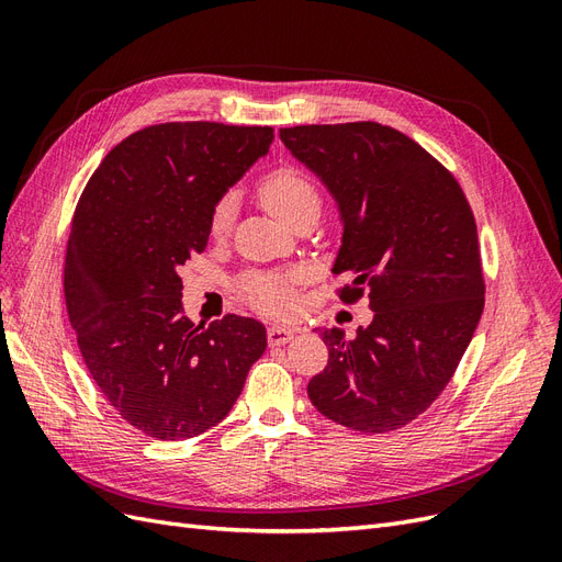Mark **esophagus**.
I'll return each instance as SVG.
<instances>
[{
  "mask_svg": "<svg viewBox=\"0 0 562 562\" xmlns=\"http://www.w3.org/2000/svg\"><path fill=\"white\" fill-rule=\"evenodd\" d=\"M293 339V333L288 330V328H283V326H271L269 330H267V342L271 345V347H281V345H288Z\"/></svg>",
  "mask_w": 562,
  "mask_h": 562,
  "instance_id": "obj_1",
  "label": "esophagus"
}]
</instances>
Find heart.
Returning a JSON list of instances; mask_svg holds the SVG:
<instances>
[{"instance_id": "1", "label": "heart", "mask_w": 562, "mask_h": 562, "mask_svg": "<svg viewBox=\"0 0 562 562\" xmlns=\"http://www.w3.org/2000/svg\"><path fill=\"white\" fill-rule=\"evenodd\" d=\"M260 199L265 209L288 225L302 213L321 211V194L314 180L297 166L283 164L269 171L260 182ZM234 223V196L225 194L215 201L209 217L213 236H225ZM302 279V271L288 274H250L241 281V295L250 307L267 314H283L295 304L293 283Z\"/></svg>"}]
</instances>
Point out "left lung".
I'll use <instances>...</instances> for the list:
<instances>
[{
	"mask_svg": "<svg viewBox=\"0 0 562 562\" xmlns=\"http://www.w3.org/2000/svg\"><path fill=\"white\" fill-rule=\"evenodd\" d=\"M342 215L339 297L368 293V328L323 333L328 366L307 384L321 415L363 434L405 427L440 396L479 326L485 281L462 187L405 133L378 122L279 131Z\"/></svg>",
	"mask_w": 562,
	"mask_h": 562,
	"instance_id": "1",
	"label": "left lung"
}]
</instances>
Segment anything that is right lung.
<instances>
[{
    "label": "right lung",
    "instance_id": "right-lung-1",
    "mask_svg": "<svg viewBox=\"0 0 562 562\" xmlns=\"http://www.w3.org/2000/svg\"><path fill=\"white\" fill-rule=\"evenodd\" d=\"M271 140V126H147L110 149L79 196L67 316L98 389L145 436L184 440L215 427L267 349L265 326L248 316L194 326L178 269L206 250L215 201Z\"/></svg>",
    "mask_w": 562,
    "mask_h": 562
}]
</instances>
